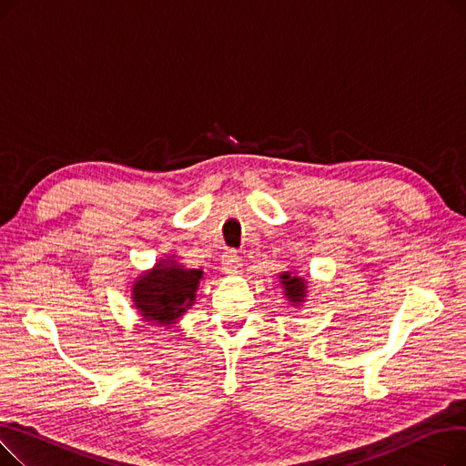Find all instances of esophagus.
Here are the masks:
<instances>
[{"label": "esophagus", "instance_id": "1", "mask_svg": "<svg viewBox=\"0 0 466 466\" xmlns=\"http://www.w3.org/2000/svg\"><path fill=\"white\" fill-rule=\"evenodd\" d=\"M239 262H241V257L234 249H227L223 253V266H225L227 272H234L236 268L239 266Z\"/></svg>", "mask_w": 466, "mask_h": 466}]
</instances>
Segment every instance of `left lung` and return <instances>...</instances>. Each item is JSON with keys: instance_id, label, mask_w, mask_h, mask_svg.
Masks as SVG:
<instances>
[{"instance_id": "1", "label": "left lung", "mask_w": 466, "mask_h": 466, "mask_svg": "<svg viewBox=\"0 0 466 466\" xmlns=\"http://www.w3.org/2000/svg\"><path fill=\"white\" fill-rule=\"evenodd\" d=\"M283 287L287 290V299H290V302H302L304 299V292H306V281L302 278H292L289 272H285L281 276Z\"/></svg>"}]
</instances>
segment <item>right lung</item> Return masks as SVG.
<instances>
[{
    "mask_svg": "<svg viewBox=\"0 0 466 466\" xmlns=\"http://www.w3.org/2000/svg\"><path fill=\"white\" fill-rule=\"evenodd\" d=\"M202 272L176 264H157L134 287V302L147 321L171 325L192 304Z\"/></svg>",
    "mask_w": 466,
    "mask_h": 466,
    "instance_id": "1",
    "label": "right lung"
}]
</instances>
